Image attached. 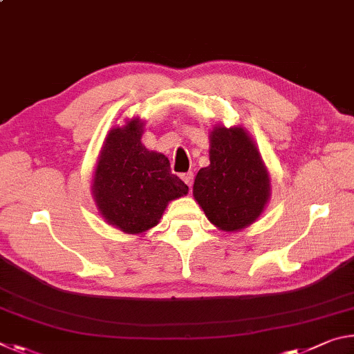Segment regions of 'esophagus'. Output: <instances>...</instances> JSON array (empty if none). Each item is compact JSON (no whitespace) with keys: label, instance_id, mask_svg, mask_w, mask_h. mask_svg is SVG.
Wrapping results in <instances>:
<instances>
[{"label":"esophagus","instance_id":"obj_1","mask_svg":"<svg viewBox=\"0 0 354 354\" xmlns=\"http://www.w3.org/2000/svg\"><path fill=\"white\" fill-rule=\"evenodd\" d=\"M194 173L192 171H187V173H183L181 175V178H183V181L189 185V187H192V184H194Z\"/></svg>","mask_w":354,"mask_h":354}]
</instances>
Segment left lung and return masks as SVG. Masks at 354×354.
Returning <instances> with one entry per match:
<instances>
[{"instance_id":"1","label":"left lung","mask_w":354,"mask_h":354,"mask_svg":"<svg viewBox=\"0 0 354 354\" xmlns=\"http://www.w3.org/2000/svg\"><path fill=\"white\" fill-rule=\"evenodd\" d=\"M211 165L201 169L194 196L211 223L237 231L259 217L270 179L254 142L242 128L217 127L211 133Z\"/></svg>"}]
</instances>
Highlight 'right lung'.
Instances as JSON below:
<instances>
[{
	"instance_id": "right-lung-1",
	"label": "right lung",
	"mask_w": 354,
	"mask_h": 354,
	"mask_svg": "<svg viewBox=\"0 0 354 354\" xmlns=\"http://www.w3.org/2000/svg\"><path fill=\"white\" fill-rule=\"evenodd\" d=\"M142 127L137 118L111 131L93 178V195L101 215L129 234L158 225L167 203L189 190L173 175L164 154L148 151L142 145Z\"/></svg>"
}]
</instances>
